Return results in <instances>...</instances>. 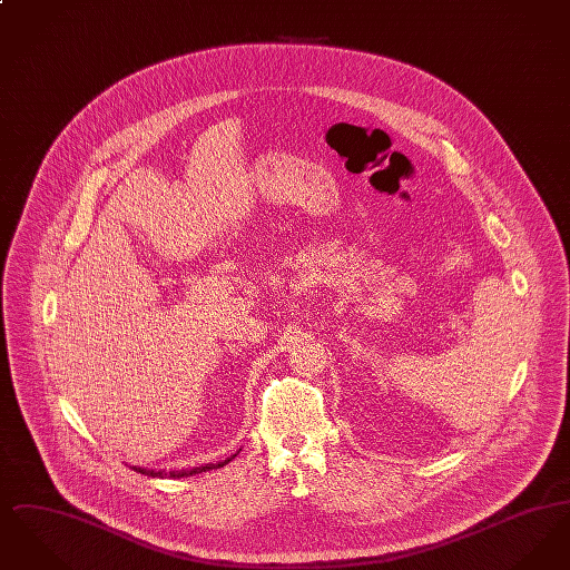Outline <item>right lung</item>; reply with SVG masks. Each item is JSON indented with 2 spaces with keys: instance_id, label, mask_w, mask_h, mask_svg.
<instances>
[{
  "instance_id": "add662e5",
  "label": "right lung",
  "mask_w": 570,
  "mask_h": 570,
  "mask_svg": "<svg viewBox=\"0 0 570 570\" xmlns=\"http://www.w3.org/2000/svg\"><path fill=\"white\" fill-rule=\"evenodd\" d=\"M237 458V453L233 455V458H228V460L219 461V463H205V465H198V468H191V470H177V472H168V476H173V479H181V476H191V474H200V472H207V470H214V468H222V465H226L228 461L235 460ZM138 472L140 474H147V476H166V472H156V470H140L138 468Z\"/></svg>"
}]
</instances>
